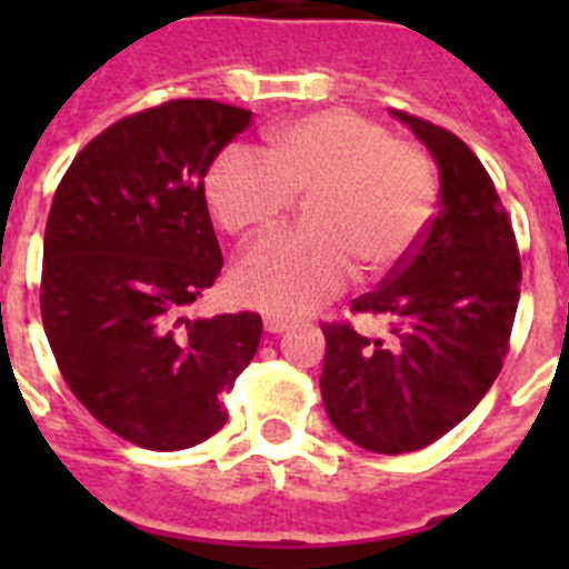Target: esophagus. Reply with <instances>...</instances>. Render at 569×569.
<instances>
[{"instance_id":"34e87169","label":"esophagus","mask_w":569,"mask_h":569,"mask_svg":"<svg viewBox=\"0 0 569 569\" xmlns=\"http://www.w3.org/2000/svg\"><path fill=\"white\" fill-rule=\"evenodd\" d=\"M288 328V319H281V316H264V330H268V333H284Z\"/></svg>"}]
</instances>
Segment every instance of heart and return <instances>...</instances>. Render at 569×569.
I'll return each mask as SVG.
<instances>
[{
  "label": "heart",
  "mask_w": 569,
  "mask_h": 569,
  "mask_svg": "<svg viewBox=\"0 0 569 569\" xmlns=\"http://www.w3.org/2000/svg\"><path fill=\"white\" fill-rule=\"evenodd\" d=\"M216 222L250 236L273 228L296 196L313 193V230H281L236 261L233 290L264 313L293 319L339 296L356 273H387L413 253L433 222L430 156L385 124L330 108L279 124L268 156L224 150L204 182Z\"/></svg>",
  "instance_id": "obj_1"
}]
</instances>
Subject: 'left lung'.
<instances>
[{
	"mask_svg": "<svg viewBox=\"0 0 569 569\" xmlns=\"http://www.w3.org/2000/svg\"><path fill=\"white\" fill-rule=\"evenodd\" d=\"M439 164V213L416 250L353 313L385 319L390 341L321 325V399L345 439L373 453H413L485 399L510 350L521 259L510 216L479 156L459 136L393 110Z\"/></svg>",
	"mask_w": 569,
	"mask_h": 569,
	"instance_id": "8db88e82",
	"label": "left lung"
}]
</instances>
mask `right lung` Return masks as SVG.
I'll return each mask as SVG.
<instances>
[{
	"mask_svg": "<svg viewBox=\"0 0 569 569\" xmlns=\"http://www.w3.org/2000/svg\"><path fill=\"white\" fill-rule=\"evenodd\" d=\"M250 119L213 99L124 116L79 150L50 204L39 308L59 373L144 450L222 430V393L259 347V313L184 316L222 273L204 176Z\"/></svg>",
	"mask_w": 569,
	"mask_h": 569,
	"instance_id": "right-lung-1",
	"label": "right lung"
}]
</instances>
